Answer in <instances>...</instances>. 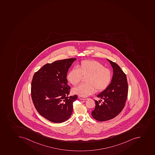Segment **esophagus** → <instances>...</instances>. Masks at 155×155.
Returning <instances> with one entry per match:
<instances>
[{
  "label": "esophagus",
  "instance_id": "1",
  "mask_svg": "<svg viewBox=\"0 0 155 155\" xmlns=\"http://www.w3.org/2000/svg\"><path fill=\"white\" fill-rule=\"evenodd\" d=\"M79 98L82 100H87L88 99V98H87V97H81V96L79 97Z\"/></svg>",
  "mask_w": 155,
  "mask_h": 155
}]
</instances>
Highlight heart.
Wrapping results in <instances>:
<instances>
[{
	"instance_id": "b5f03b06",
	"label": "heart",
	"mask_w": 155,
	"mask_h": 155,
	"mask_svg": "<svg viewBox=\"0 0 155 155\" xmlns=\"http://www.w3.org/2000/svg\"><path fill=\"white\" fill-rule=\"evenodd\" d=\"M85 77L84 84L73 88L74 94L85 97L96 91H104L109 87L112 78V72L109 68L96 61L84 60L80 62L78 68L70 70L67 75L68 81L72 85H77L83 77Z\"/></svg>"
}]
</instances>
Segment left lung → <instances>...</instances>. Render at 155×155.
I'll use <instances>...</instances> for the list:
<instances>
[{
    "instance_id": "8db88e82",
    "label": "left lung",
    "mask_w": 155,
    "mask_h": 155,
    "mask_svg": "<svg viewBox=\"0 0 155 155\" xmlns=\"http://www.w3.org/2000/svg\"><path fill=\"white\" fill-rule=\"evenodd\" d=\"M107 60L113 67V78L109 87L97 96L104 101L101 104L100 101L94 100L96 107L91 112L93 117L100 122L117 117L124 107L127 97L128 84L126 74L116 62Z\"/></svg>"
}]
</instances>
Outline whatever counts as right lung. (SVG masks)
I'll list each match as a JSON object with an SVG mask.
<instances>
[{
	"mask_svg": "<svg viewBox=\"0 0 155 155\" xmlns=\"http://www.w3.org/2000/svg\"><path fill=\"white\" fill-rule=\"evenodd\" d=\"M75 58L45 64L35 72L31 81V96L35 108L41 116L54 123L68 120L72 114L77 95L68 97L67 72Z\"/></svg>",
	"mask_w": 155,
	"mask_h": 155,
	"instance_id": "1",
	"label": "right lung"
}]
</instances>
